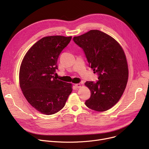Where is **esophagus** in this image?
<instances>
[{
	"mask_svg": "<svg viewBox=\"0 0 149 149\" xmlns=\"http://www.w3.org/2000/svg\"><path fill=\"white\" fill-rule=\"evenodd\" d=\"M75 86L76 87V88H81V84L78 83V84H75Z\"/></svg>",
	"mask_w": 149,
	"mask_h": 149,
	"instance_id": "34e87169",
	"label": "esophagus"
}]
</instances>
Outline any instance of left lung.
Wrapping results in <instances>:
<instances>
[{"instance_id": "8db88e82", "label": "left lung", "mask_w": 149, "mask_h": 149, "mask_svg": "<svg viewBox=\"0 0 149 149\" xmlns=\"http://www.w3.org/2000/svg\"><path fill=\"white\" fill-rule=\"evenodd\" d=\"M73 40L83 49L89 67L98 75L95 83H85L91 93L85 104L95 111H107L119 101L127 83L128 65L122 47L99 30H91Z\"/></svg>"}]
</instances>
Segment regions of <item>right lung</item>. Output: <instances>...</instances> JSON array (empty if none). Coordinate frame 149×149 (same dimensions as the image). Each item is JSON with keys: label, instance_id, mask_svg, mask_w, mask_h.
<instances>
[{"label": "right lung", "instance_id": "right-lung-1", "mask_svg": "<svg viewBox=\"0 0 149 149\" xmlns=\"http://www.w3.org/2000/svg\"><path fill=\"white\" fill-rule=\"evenodd\" d=\"M71 38L45 37L33 45L22 61L20 87L28 102L42 113L49 115L60 111L72 92L71 83L54 77L58 58Z\"/></svg>", "mask_w": 149, "mask_h": 149}]
</instances>
